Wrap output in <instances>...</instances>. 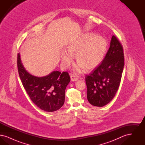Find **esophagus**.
Wrapping results in <instances>:
<instances>
[{
    "label": "esophagus",
    "mask_w": 145,
    "mask_h": 145,
    "mask_svg": "<svg viewBox=\"0 0 145 145\" xmlns=\"http://www.w3.org/2000/svg\"><path fill=\"white\" fill-rule=\"evenodd\" d=\"M78 79V78L76 76H73V75H72L71 76V80L72 82H76Z\"/></svg>",
    "instance_id": "1"
}]
</instances>
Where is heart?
Returning <instances> with one entry per match:
<instances>
[{"label": "heart", "mask_w": 145, "mask_h": 145, "mask_svg": "<svg viewBox=\"0 0 145 145\" xmlns=\"http://www.w3.org/2000/svg\"><path fill=\"white\" fill-rule=\"evenodd\" d=\"M67 51L63 50L60 58L63 65L68 67L73 62V55H76V66L74 71L79 73L83 69L89 71L96 68L105 56L108 43L105 39L92 33H86L70 42Z\"/></svg>", "instance_id": "b5f03b06"}]
</instances>
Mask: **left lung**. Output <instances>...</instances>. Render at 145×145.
<instances>
[{"mask_svg": "<svg viewBox=\"0 0 145 145\" xmlns=\"http://www.w3.org/2000/svg\"><path fill=\"white\" fill-rule=\"evenodd\" d=\"M124 60L123 47L113 35L103 61L85 78L87 98L91 105L102 107L113 99L120 86Z\"/></svg>", "mask_w": 145, "mask_h": 145, "instance_id": "left-lung-1", "label": "left lung"}]
</instances>
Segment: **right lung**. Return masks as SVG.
Wrapping results in <instances>:
<instances>
[{"mask_svg":"<svg viewBox=\"0 0 145 145\" xmlns=\"http://www.w3.org/2000/svg\"><path fill=\"white\" fill-rule=\"evenodd\" d=\"M17 67L22 83L33 103L42 110L53 112L62 107L65 102L66 86L70 82L67 72L54 71L44 76H36L24 68L20 53Z\"/></svg>","mask_w":145,"mask_h":145,"instance_id":"obj_1","label":"right lung"}]
</instances>
